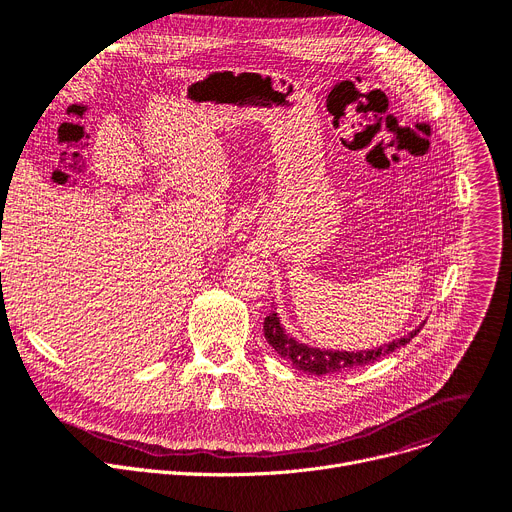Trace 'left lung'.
I'll list each match as a JSON object with an SVG mask.
<instances>
[{
    "instance_id": "obj_1",
    "label": "left lung",
    "mask_w": 512,
    "mask_h": 512,
    "mask_svg": "<svg viewBox=\"0 0 512 512\" xmlns=\"http://www.w3.org/2000/svg\"><path fill=\"white\" fill-rule=\"evenodd\" d=\"M421 328L413 330L405 338H398L390 344H384L380 348H371V351H359V353H348V351H326V348H313L303 342H297L292 336L284 332L280 326V319L276 313H270L263 321V334L265 340L270 342L274 351L284 357L294 369H301L313 375H324V373H336V371H346V369H355L363 367L369 363L380 361L382 357L390 355L396 348L405 346L419 334Z\"/></svg>"
}]
</instances>
